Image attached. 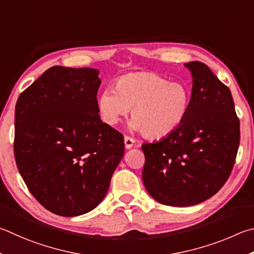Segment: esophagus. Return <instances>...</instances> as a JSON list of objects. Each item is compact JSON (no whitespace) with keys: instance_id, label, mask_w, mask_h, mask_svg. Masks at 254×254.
Listing matches in <instances>:
<instances>
[{"instance_id":"1","label":"esophagus","mask_w":254,"mask_h":254,"mask_svg":"<svg viewBox=\"0 0 254 254\" xmlns=\"http://www.w3.org/2000/svg\"><path fill=\"white\" fill-rule=\"evenodd\" d=\"M124 141H125V147H126V148H131L132 145H134V143H135L134 138H132V137H129V136L125 137Z\"/></svg>"}]
</instances>
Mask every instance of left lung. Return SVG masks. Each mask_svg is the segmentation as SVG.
I'll use <instances>...</instances> for the list:
<instances>
[{
	"label": "left lung",
	"instance_id": "8db88e82",
	"mask_svg": "<svg viewBox=\"0 0 254 254\" xmlns=\"http://www.w3.org/2000/svg\"><path fill=\"white\" fill-rule=\"evenodd\" d=\"M100 83L97 69L55 65L16 101L17 170L57 215L79 216L99 205L124 156V136L100 119Z\"/></svg>",
	"mask_w": 254,
	"mask_h": 254
}]
</instances>
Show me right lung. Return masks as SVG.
<instances>
[{"label":"right lung","mask_w":254,"mask_h":254,"mask_svg":"<svg viewBox=\"0 0 254 254\" xmlns=\"http://www.w3.org/2000/svg\"><path fill=\"white\" fill-rule=\"evenodd\" d=\"M192 95L180 125L155 143L141 146L143 182L158 203L192 206L225 184L240 144V122L230 89L206 64H185Z\"/></svg>","instance_id":"obj_1"}]
</instances>
